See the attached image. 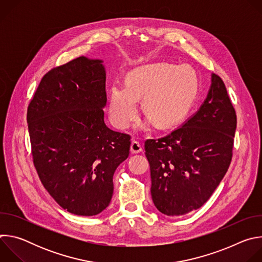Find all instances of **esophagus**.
<instances>
[{
  "mask_svg": "<svg viewBox=\"0 0 262 262\" xmlns=\"http://www.w3.org/2000/svg\"><path fill=\"white\" fill-rule=\"evenodd\" d=\"M142 150H143L142 146L139 142H137V141L132 142V144H130V152L132 154H140Z\"/></svg>",
  "mask_w": 262,
  "mask_h": 262,
  "instance_id": "esophagus-1",
  "label": "esophagus"
}]
</instances>
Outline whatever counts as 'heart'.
<instances>
[{
	"label": "heart",
	"instance_id": "1",
	"mask_svg": "<svg viewBox=\"0 0 262 262\" xmlns=\"http://www.w3.org/2000/svg\"><path fill=\"white\" fill-rule=\"evenodd\" d=\"M198 90L195 70L186 64H149L132 70L125 87L114 85L108 93V116L119 129L127 128L138 113L137 100L159 128L178 123L194 103Z\"/></svg>",
	"mask_w": 262,
	"mask_h": 262
}]
</instances>
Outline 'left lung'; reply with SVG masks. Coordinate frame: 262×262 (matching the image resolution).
I'll return each mask as SVG.
<instances>
[{
	"mask_svg": "<svg viewBox=\"0 0 262 262\" xmlns=\"http://www.w3.org/2000/svg\"><path fill=\"white\" fill-rule=\"evenodd\" d=\"M235 110L215 73L204 102L180 127L145 141L150 166L151 197L166 215L200 208L225 176L232 159Z\"/></svg>",
	"mask_w": 262,
	"mask_h": 262,
	"instance_id": "obj_1",
	"label": "left lung"
}]
</instances>
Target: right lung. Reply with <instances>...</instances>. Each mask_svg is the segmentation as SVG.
<instances>
[{
    "label": "right lung",
    "instance_id": "obj_1",
    "mask_svg": "<svg viewBox=\"0 0 262 262\" xmlns=\"http://www.w3.org/2000/svg\"><path fill=\"white\" fill-rule=\"evenodd\" d=\"M105 69L79 57L45 74L27 122L33 163L49 194L68 212L95 215L113 196V176L127 159L130 136L103 120Z\"/></svg>",
    "mask_w": 262,
    "mask_h": 262
}]
</instances>
